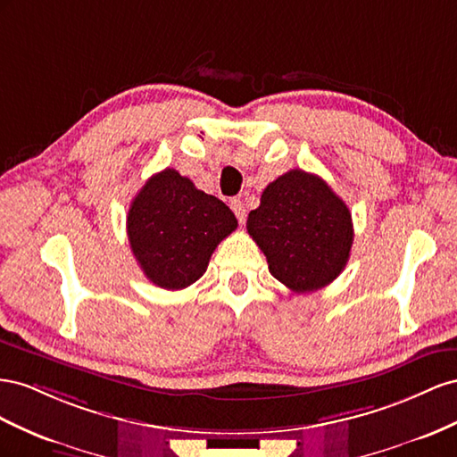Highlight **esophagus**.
I'll list each match as a JSON object with an SVG mask.
<instances>
[{
  "label": "esophagus",
  "mask_w": 457,
  "mask_h": 457,
  "mask_svg": "<svg viewBox=\"0 0 457 457\" xmlns=\"http://www.w3.org/2000/svg\"><path fill=\"white\" fill-rule=\"evenodd\" d=\"M229 206H231V211H233V214H236V216H237V220H239V224H245V220H246V206H245V203H243L241 199H231Z\"/></svg>",
  "instance_id": "34e87169"
}]
</instances>
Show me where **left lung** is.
<instances>
[{"label": "left lung", "mask_w": 457, "mask_h": 457, "mask_svg": "<svg viewBox=\"0 0 457 457\" xmlns=\"http://www.w3.org/2000/svg\"><path fill=\"white\" fill-rule=\"evenodd\" d=\"M246 231L266 254L271 276L293 293L318 291L337 279L354 241L345 201L320 176L298 168L262 191Z\"/></svg>", "instance_id": "1"}]
</instances>
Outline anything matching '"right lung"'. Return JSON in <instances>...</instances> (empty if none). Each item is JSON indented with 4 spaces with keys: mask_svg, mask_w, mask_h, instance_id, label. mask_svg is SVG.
Here are the masks:
<instances>
[{
    "mask_svg": "<svg viewBox=\"0 0 457 457\" xmlns=\"http://www.w3.org/2000/svg\"><path fill=\"white\" fill-rule=\"evenodd\" d=\"M126 228L147 279L178 291L203 276L220 241L236 231L237 218L226 203L166 168L139 189L129 204Z\"/></svg>",
    "mask_w": 457,
    "mask_h": 457,
    "instance_id": "add662e5",
    "label": "right lung"
}]
</instances>
